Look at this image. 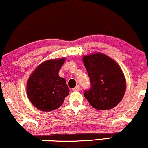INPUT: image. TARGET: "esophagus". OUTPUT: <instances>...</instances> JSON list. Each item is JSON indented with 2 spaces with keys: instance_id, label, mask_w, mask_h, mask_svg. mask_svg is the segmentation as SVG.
<instances>
[{
  "instance_id": "esophagus-1",
  "label": "esophagus",
  "mask_w": 148,
  "mask_h": 148,
  "mask_svg": "<svg viewBox=\"0 0 148 148\" xmlns=\"http://www.w3.org/2000/svg\"><path fill=\"white\" fill-rule=\"evenodd\" d=\"M81 87H80V85H77V86L75 87V88H73V91H81Z\"/></svg>"
}]
</instances>
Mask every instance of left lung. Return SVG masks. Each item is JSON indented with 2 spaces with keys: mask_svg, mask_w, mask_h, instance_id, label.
<instances>
[{
  "mask_svg": "<svg viewBox=\"0 0 148 148\" xmlns=\"http://www.w3.org/2000/svg\"><path fill=\"white\" fill-rule=\"evenodd\" d=\"M83 61L91 81V88L85 91V97L97 110L115 108L123 99L126 89L125 78L120 67L101 53L85 55Z\"/></svg>",
  "mask_w": 148,
  "mask_h": 148,
  "instance_id": "8db88e82",
  "label": "left lung"
}]
</instances>
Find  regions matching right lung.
<instances>
[{
    "mask_svg": "<svg viewBox=\"0 0 148 148\" xmlns=\"http://www.w3.org/2000/svg\"><path fill=\"white\" fill-rule=\"evenodd\" d=\"M65 58L42 62L28 79L27 93L32 104L38 110L51 111L59 108L69 93L66 81L59 71Z\"/></svg>",
    "mask_w": 148,
    "mask_h": 148,
    "instance_id": "add662e5",
    "label": "right lung"
}]
</instances>
